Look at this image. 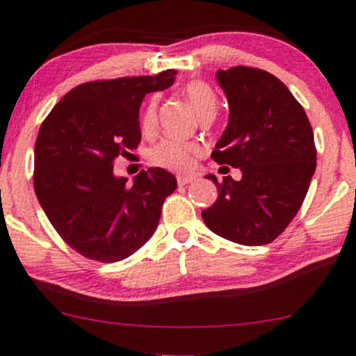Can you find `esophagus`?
Listing matches in <instances>:
<instances>
[{
  "mask_svg": "<svg viewBox=\"0 0 356 356\" xmlns=\"http://www.w3.org/2000/svg\"><path fill=\"white\" fill-rule=\"evenodd\" d=\"M193 182V177H186V175H179L177 177V184L179 186H187Z\"/></svg>",
  "mask_w": 356,
  "mask_h": 356,
  "instance_id": "34e87169",
  "label": "esophagus"
}]
</instances>
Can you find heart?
Segmentation results:
<instances>
[{
	"instance_id": "1",
	"label": "heart",
	"mask_w": 356,
	"mask_h": 356,
	"mask_svg": "<svg viewBox=\"0 0 356 356\" xmlns=\"http://www.w3.org/2000/svg\"><path fill=\"white\" fill-rule=\"evenodd\" d=\"M184 95L193 104L194 111L197 113L199 118L208 115H214L218 108V97L213 89L201 81H191L184 86ZM155 118H157V99H152L148 103L142 116V128L145 131L155 127ZM199 154V148L191 143L175 142V140H163L152 150L150 157L155 163L165 169L186 172L193 167L194 157Z\"/></svg>"
}]
</instances>
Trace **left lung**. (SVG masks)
I'll return each instance as SVG.
<instances>
[{"label":"left lung","mask_w":356,"mask_h":356,"mask_svg":"<svg viewBox=\"0 0 356 356\" xmlns=\"http://www.w3.org/2000/svg\"><path fill=\"white\" fill-rule=\"evenodd\" d=\"M229 103L228 127L211 157L241 170L240 181L206 175L218 199L202 211L216 235L248 247L275 240L302 206L316 170L314 135L306 111L270 72L236 65L218 70Z\"/></svg>","instance_id":"1"}]
</instances>
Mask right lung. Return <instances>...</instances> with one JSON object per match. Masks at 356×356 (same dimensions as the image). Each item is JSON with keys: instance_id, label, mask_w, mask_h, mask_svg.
Returning a JSON list of instances; mask_svg holds the SVG:
<instances>
[{"instance_id": "obj_1", "label": "right lung", "mask_w": 356, "mask_h": 356, "mask_svg": "<svg viewBox=\"0 0 356 356\" xmlns=\"http://www.w3.org/2000/svg\"><path fill=\"white\" fill-rule=\"evenodd\" d=\"M175 70L79 84L42 123L35 142L33 187L56 232L89 260L134 255L157 228L163 201L177 187L150 167L128 186L113 162L142 140L138 111L148 92L174 83Z\"/></svg>"}]
</instances>
